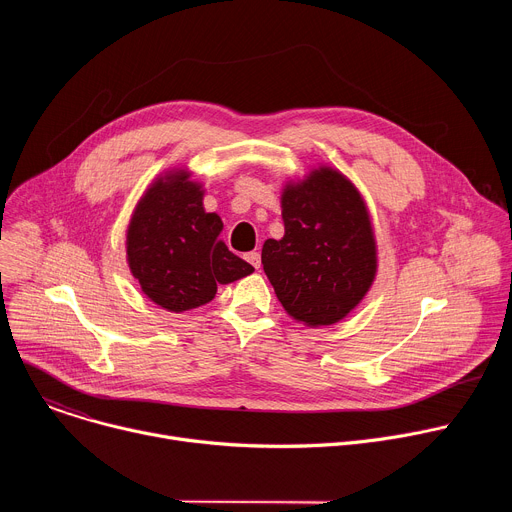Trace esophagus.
I'll return each mask as SVG.
<instances>
[{
	"instance_id": "obj_1",
	"label": "esophagus",
	"mask_w": 512,
	"mask_h": 512,
	"mask_svg": "<svg viewBox=\"0 0 512 512\" xmlns=\"http://www.w3.org/2000/svg\"><path fill=\"white\" fill-rule=\"evenodd\" d=\"M245 259H247L255 269H259V267H261V253H259V251H251V253H247V255H245Z\"/></svg>"
}]
</instances>
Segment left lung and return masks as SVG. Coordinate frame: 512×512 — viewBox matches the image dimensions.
Returning <instances> with one entry per match:
<instances>
[{
  "label": "left lung",
  "mask_w": 512,
  "mask_h": 512,
  "mask_svg": "<svg viewBox=\"0 0 512 512\" xmlns=\"http://www.w3.org/2000/svg\"><path fill=\"white\" fill-rule=\"evenodd\" d=\"M285 233L267 239L261 263L287 316L320 328L346 318L377 277V239L358 188L318 166L281 190Z\"/></svg>",
  "instance_id": "1"
}]
</instances>
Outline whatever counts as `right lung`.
Here are the masks:
<instances>
[{
    "label": "right lung",
    "mask_w": 512,
    "mask_h": 512,
    "mask_svg": "<svg viewBox=\"0 0 512 512\" xmlns=\"http://www.w3.org/2000/svg\"><path fill=\"white\" fill-rule=\"evenodd\" d=\"M188 168L160 174L137 200L125 235L127 265L145 296L168 312L208 304L216 283L255 269L221 239L223 221L204 210V186Z\"/></svg>",
    "instance_id": "right-lung-1"
}]
</instances>
